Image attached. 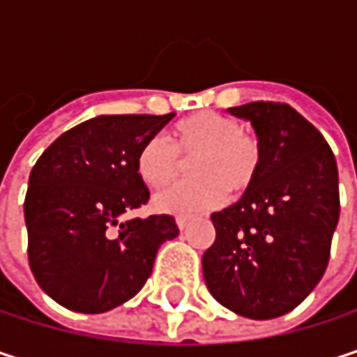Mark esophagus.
<instances>
[{
  "label": "esophagus",
  "mask_w": 357,
  "mask_h": 357,
  "mask_svg": "<svg viewBox=\"0 0 357 357\" xmlns=\"http://www.w3.org/2000/svg\"><path fill=\"white\" fill-rule=\"evenodd\" d=\"M188 221H190L188 215H178V217H176V223H178L179 229H185V227H188Z\"/></svg>",
  "instance_id": "obj_1"
}]
</instances>
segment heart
<instances>
[{
    "label": "heart",
    "mask_w": 357,
    "mask_h": 357,
    "mask_svg": "<svg viewBox=\"0 0 357 357\" xmlns=\"http://www.w3.org/2000/svg\"><path fill=\"white\" fill-rule=\"evenodd\" d=\"M169 144L165 138H149L136 159L142 181L155 190L172 185L181 176L185 161H192V174L176 188L159 194L155 206L165 213H190L215 208L231 196H242L256 183L262 165L260 140L244 132L234 117L198 111L178 121L172 130Z\"/></svg>",
    "instance_id": "obj_1"
}]
</instances>
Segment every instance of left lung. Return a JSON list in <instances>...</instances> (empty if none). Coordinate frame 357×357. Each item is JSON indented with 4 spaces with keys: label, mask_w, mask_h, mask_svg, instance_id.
<instances>
[{
    "label": "left lung",
    "mask_w": 357,
    "mask_h": 357,
    "mask_svg": "<svg viewBox=\"0 0 357 357\" xmlns=\"http://www.w3.org/2000/svg\"><path fill=\"white\" fill-rule=\"evenodd\" d=\"M262 146L256 183L213 213L217 238L202 256L211 296L231 312L266 321L291 312L322 279L339 221L337 161L322 134L285 103L229 109Z\"/></svg>",
    "instance_id": "8db88e82"
}]
</instances>
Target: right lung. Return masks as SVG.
I'll list each match as a JSON object with an SVG mask.
<instances>
[{
	"mask_svg": "<svg viewBox=\"0 0 357 357\" xmlns=\"http://www.w3.org/2000/svg\"><path fill=\"white\" fill-rule=\"evenodd\" d=\"M174 115H99L38 157L24 198L29 262L63 308L101 314L128 302L151 277L161 244L179 234L172 215L128 219L151 198L138 151Z\"/></svg>",
	"mask_w": 357,
	"mask_h": 357,
	"instance_id": "add662e5",
	"label": "right lung"
}]
</instances>
